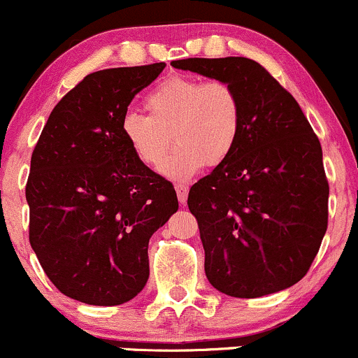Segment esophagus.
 Segmentation results:
<instances>
[{
  "label": "esophagus",
  "instance_id": "1",
  "mask_svg": "<svg viewBox=\"0 0 358 358\" xmlns=\"http://www.w3.org/2000/svg\"><path fill=\"white\" fill-rule=\"evenodd\" d=\"M175 188H176V197H178L180 203H185L188 197V185H185V183H176Z\"/></svg>",
  "mask_w": 358,
  "mask_h": 358
}]
</instances>
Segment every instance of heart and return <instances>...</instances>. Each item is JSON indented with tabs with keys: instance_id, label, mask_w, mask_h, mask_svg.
Wrapping results in <instances>:
<instances>
[{
	"instance_id": "heart-1",
	"label": "heart",
	"mask_w": 358,
	"mask_h": 358,
	"mask_svg": "<svg viewBox=\"0 0 358 358\" xmlns=\"http://www.w3.org/2000/svg\"><path fill=\"white\" fill-rule=\"evenodd\" d=\"M148 115L129 112L120 132L141 163L158 166L173 180H187L203 164H222L236 149L243 131V101L229 81L170 76L144 98Z\"/></svg>"
}]
</instances>
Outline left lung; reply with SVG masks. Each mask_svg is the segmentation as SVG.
I'll use <instances>...</instances> for the list:
<instances>
[{
	"mask_svg": "<svg viewBox=\"0 0 358 358\" xmlns=\"http://www.w3.org/2000/svg\"><path fill=\"white\" fill-rule=\"evenodd\" d=\"M173 68L229 81L243 101L236 149L188 192L206 275L231 297H262L297 284L328 227L323 151L299 103L248 57H190Z\"/></svg>",
	"mask_w": 358,
	"mask_h": 358,
	"instance_id": "left-lung-1",
	"label": "left lung"
}]
</instances>
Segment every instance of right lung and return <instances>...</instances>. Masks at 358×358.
<instances>
[{
	"mask_svg": "<svg viewBox=\"0 0 358 358\" xmlns=\"http://www.w3.org/2000/svg\"><path fill=\"white\" fill-rule=\"evenodd\" d=\"M164 62L88 74L61 98L30 161L29 239L49 280L85 304L134 299L148 245L178 210L175 188L125 143L122 117Z\"/></svg>",
	"mask_w": 358,
	"mask_h": 358,
	"instance_id": "right-lung-1",
	"label": "right lung"
}]
</instances>
